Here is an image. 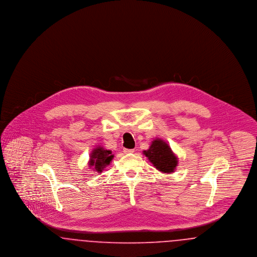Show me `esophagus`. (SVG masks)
<instances>
[{"instance_id":"34e87169","label":"esophagus","mask_w":257,"mask_h":257,"mask_svg":"<svg viewBox=\"0 0 257 257\" xmlns=\"http://www.w3.org/2000/svg\"><path fill=\"white\" fill-rule=\"evenodd\" d=\"M134 149H127V148H124L123 149V152L125 153V154H129V153H133L134 152Z\"/></svg>"}]
</instances>
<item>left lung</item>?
<instances>
[{
	"label": "left lung",
	"mask_w": 257,
	"mask_h": 257,
	"mask_svg": "<svg viewBox=\"0 0 257 257\" xmlns=\"http://www.w3.org/2000/svg\"><path fill=\"white\" fill-rule=\"evenodd\" d=\"M156 170L162 173L171 174L176 171L178 157L172 151L170 145L159 138L154 139L147 150L143 152Z\"/></svg>",
	"instance_id": "obj_1"
}]
</instances>
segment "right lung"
<instances>
[{
    "label": "right lung",
    "instance_id": "obj_1",
    "mask_svg": "<svg viewBox=\"0 0 257 257\" xmlns=\"http://www.w3.org/2000/svg\"><path fill=\"white\" fill-rule=\"evenodd\" d=\"M113 157L114 155L111 153V150H108L104 147L98 146L91 150L87 164L91 171L101 173L107 166L110 165Z\"/></svg>",
    "mask_w": 257,
    "mask_h": 257
}]
</instances>
